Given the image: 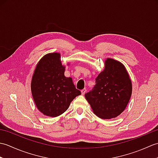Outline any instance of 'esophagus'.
Masks as SVG:
<instances>
[{"instance_id":"obj_1","label":"esophagus","mask_w":158,"mask_h":158,"mask_svg":"<svg viewBox=\"0 0 158 158\" xmlns=\"http://www.w3.org/2000/svg\"><path fill=\"white\" fill-rule=\"evenodd\" d=\"M86 91H87V90H86V89L85 88H84V89H83L82 90H81V94L82 95H84L85 94V92H86Z\"/></svg>"}]
</instances>
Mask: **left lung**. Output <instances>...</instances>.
<instances>
[{"mask_svg": "<svg viewBox=\"0 0 158 158\" xmlns=\"http://www.w3.org/2000/svg\"><path fill=\"white\" fill-rule=\"evenodd\" d=\"M132 92V81L125 66L117 60L106 58L105 69L96 77L94 88L85 96L95 115L109 119L126 109Z\"/></svg>", "mask_w": 158, "mask_h": 158, "instance_id": "left-lung-1", "label": "left lung"}]
</instances>
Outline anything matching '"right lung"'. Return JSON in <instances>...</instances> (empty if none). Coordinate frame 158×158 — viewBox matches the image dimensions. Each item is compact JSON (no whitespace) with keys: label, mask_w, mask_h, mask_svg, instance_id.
I'll return each mask as SVG.
<instances>
[{"label":"right lung","mask_w":158,"mask_h":158,"mask_svg":"<svg viewBox=\"0 0 158 158\" xmlns=\"http://www.w3.org/2000/svg\"><path fill=\"white\" fill-rule=\"evenodd\" d=\"M59 53L42 57L31 80V92L38 110L48 117H58L68 109L70 102L81 94L71 77L64 76L65 66ZM67 65H69L68 64Z\"/></svg>","instance_id":"1"}]
</instances>
